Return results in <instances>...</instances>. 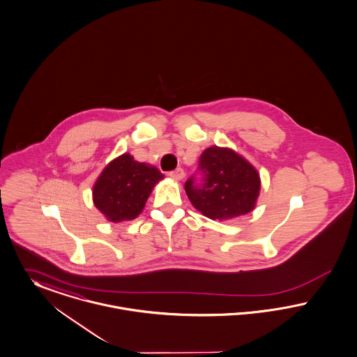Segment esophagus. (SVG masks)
<instances>
[{
  "label": "esophagus",
  "instance_id": "esophagus-1",
  "mask_svg": "<svg viewBox=\"0 0 357 357\" xmlns=\"http://www.w3.org/2000/svg\"><path fill=\"white\" fill-rule=\"evenodd\" d=\"M168 175H169L172 179L181 181V179H183V178H185V171H183V168H176V169L171 171Z\"/></svg>",
  "mask_w": 357,
  "mask_h": 357
}]
</instances>
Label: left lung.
Instances as JSON below:
<instances>
[{"label": "left lung", "instance_id": "8db88e82", "mask_svg": "<svg viewBox=\"0 0 357 357\" xmlns=\"http://www.w3.org/2000/svg\"><path fill=\"white\" fill-rule=\"evenodd\" d=\"M201 181L185 183L190 202L210 220H231L250 213L260 191V176L231 148H206L199 158Z\"/></svg>", "mask_w": 357, "mask_h": 357}]
</instances>
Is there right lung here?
Returning a JSON list of instances; mask_svg holds the SVG:
<instances>
[{
  "label": "right lung",
  "mask_w": 357,
  "mask_h": 357,
  "mask_svg": "<svg viewBox=\"0 0 357 357\" xmlns=\"http://www.w3.org/2000/svg\"><path fill=\"white\" fill-rule=\"evenodd\" d=\"M165 175L153 166L124 153L112 160L93 186V201L112 222L135 220L146 206L155 185Z\"/></svg>",
  "instance_id": "right-lung-1"
}]
</instances>
